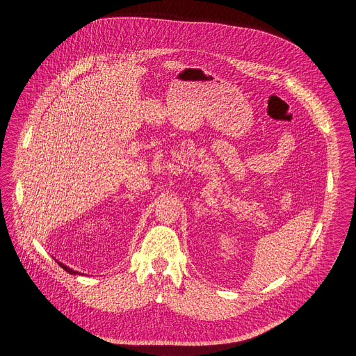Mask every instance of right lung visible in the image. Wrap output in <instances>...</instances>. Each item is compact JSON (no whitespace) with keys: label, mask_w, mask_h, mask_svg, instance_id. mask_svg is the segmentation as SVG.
Wrapping results in <instances>:
<instances>
[{"label":"right lung","mask_w":356,"mask_h":356,"mask_svg":"<svg viewBox=\"0 0 356 356\" xmlns=\"http://www.w3.org/2000/svg\"><path fill=\"white\" fill-rule=\"evenodd\" d=\"M57 264H58V265H60V266H61V268H63V269H64V270H65V272H68V273H70V275H79V273H78V272H76V270H72V269H70V268H68V266H65V265H63V264H61V262H57Z\"/></svg>","instance_id":"right-lung-1"}]
</instances>
